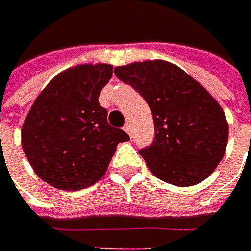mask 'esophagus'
<instances>
[{"instance_id":"34e87169","label":"esophagus","mask_w":251,"mask_h":251,"mask_svg":"<svg viewBox=\"0 0 251 251\" xmlns=\"http://www.w3.org/2000/svg\"><path fill=\"white\" fill-rule=\"evenodd\" d=\"M124 131H126L127 134H131V124H130V123H126V126H124Z\"/></svg>"}]
</instances>
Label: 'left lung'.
Masks as SVG:
<instances>
[{
    "label": "left lung",
    "mask_w": 251,
    "mask_h": 251,
    "mask_svg": "<svg viewBox=\"0 0 251 251\" xmlns=\"http://www.w3.org/2000/svg\"><path fill=\"white\" fill-rule=\"evenodd\" d=\"M148 103L155 138L140 150L150 170L178 187L201 183L225 155L227 121L207 89L175 64L153 60L114 68Z\"/></svg>",
    "instance_id": "obj_1"
}]
</instances>
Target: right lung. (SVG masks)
I'll use <instances>...</instances> for the list:
<instances>
[{
  "mask_svg": "<svg viewBox=\"0 0 251 251\" xmlns=\"http://www.w3.org/2000/svg\"><path fill=\"white\" fill-rule=\"evenodd\" d=\"M110 64H82L53 78L22 126V148L39 177L60 190L91 187L106 173L127 132L107 123L99 104Z\"/></svg>",
  "mask_w": 251,
  "mask_h": 251,
  "instance_id": "right-lung-1",
  "label": "right lung"
}]
</instances>
